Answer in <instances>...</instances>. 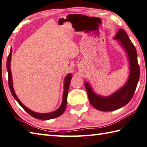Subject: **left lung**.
Returning a JSON list of instances; mask_svg holds the SVG:
<instances>
[{
  "instance_id": "obj_1",
  "label": "left lung",
  "mask_w": 147,
  "mask_h": 147,
  "mask_svg": "<svg viewBox=\"0 0 147 147\" xmlns=\"http://www.w3.org/2000/svg\"><path fill=\"white\" fill-rule=\"evenodd\" d=\"M114 38L118 40L127 53L129 61L130 74L123 87L107 97L96 94L90 85L87 82H85L90 104L95 109L101 111H115L127 105L134 96L140 78V66L138 62L137 51L128 34L123 29H119Z\"/></svg>"
}]
</instances>
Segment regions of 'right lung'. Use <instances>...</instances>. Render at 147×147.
<instances>
[{"mask_svg": "<svg viewBox=\"0 0 147 147\" xmlns=\"http://www.w3.org/2000/svg\"><path fill=\"white\" fill-rule=\"evenodd\" d=\"M11 53H12V49H11L10 53L9 54L8 57H7V63H6V67H7V73H8V84H9V87L11 90V92L13 95V96L14 97L15 99L18 101V103H19V105L22 107L24 109V110L27 112V113L30 114L31 116H33V118L36 119H42V120H47L50 119H53L55 118H57V117L60 116L62 115L63 112L65 110L66 105H67V95H68V90L69 88V85H70L71 80L72 78L71 74H68L66 76L65 80H64V92H63V98H62V104L59 108H58L57 110L55 111L51 112V113H35V112L31 111L30 109H29L28 107L22 104L20 100L18 99V97L16 95L15 92L14 91V89L13 87V80H12V75H11V68H10V63H11Z\"/></svg>", "mask_w": 147, "mask_h": 147, "instance_id": "1", "label": "right lung"}]
</instances>
